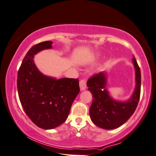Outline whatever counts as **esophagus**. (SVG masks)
<instances>
[{"label": "esophagus", "mask_w": 156, "mask_h": 156, "mask_svg": "<svg viewBox=\"0 0 156 156\" xmlns=\"http://www.w3.org/2000/svg\"><path fill=\"white\" fill-rule=\"evenodd\" d=\"M80 88L81 90H83L86 88V79H81L80 80Z\"/></svg>", "instance_id": "34e87169"}]
</instances>
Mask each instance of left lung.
<instances>
[{"mask_svg": "<svg viewBox=\"0 0 156 156\" xmlns=\"http://www.w3.org/2000/svg\"><path fill=\"white\" fill-rule=\"evenodd\" d=\"M133 62L135 69L136 86L129 101L119 102L112 99L106 89V77L104 72L92 76L87 81L93 102L90 117L98 127L106 129H115L123 125L135 112L140 96V69L135 58Z\"/></svg>", "mask_w": 156, "mask_h": 156, "instance_id": "8db88e82", "label": "left lung"}]
</instances>
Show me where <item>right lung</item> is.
<instances>
[{
	"mask_svg": "<svg viewBox=\"0 0 156 156\" xmlns=\"http://www.w3.org/2000/svg\"><path fill=\"white\" fill-rule=\"evenodd\" d=\"M52 42L35 44L28 51L18 71L19 100L26 114L37 126L53 129L67 119L71 105L80 91L78 78H55L45 76L34 62V55L52 48Z\"/></svg>",
	"mask_w": 156,
	"mask_h": 156,
	"instance_id": "right-lung-1",
	"label": "right lung"
}]
</instances>
